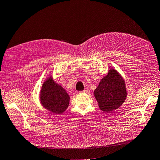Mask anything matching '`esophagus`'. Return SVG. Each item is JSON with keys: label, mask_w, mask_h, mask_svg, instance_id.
<instances>
[{"label": "esophagus", "mask_w": 160, "mask_h": 160, "mask_svg": "<svg viewBox=\"0 0 160 160\" xmlns=\"http://www.w3.org/2000/svg\"><path fill=\"white\" fill-rule=\"evenodd\" d=\"M81 93H89V91L88 90H83L80 92Z\"/></svg>", "instance_id": "obj_1"}]
</instances>
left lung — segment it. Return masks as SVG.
<instances>
[{"mask_svg": "<svg viewBox=\"0 0 160 160\" xmlns=\"http://www.w3.org/2000/svg\"><path fill=\"white\" fill-rule=\"evenodd\" d=\"M94 95L102 111L110 112L118 109L126 99L124 80L115 70H109L94 91Z\"/></svg>", "mask_w": 160, "mask_h": 160, "instance_id": "1", "label": "left lung"}]
</instances>
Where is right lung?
Returning a JSON list of instances; mask_svg holds the SVG:
<instances>
[{
  "mask_svg": "<svg viewBox=\"0 0 160 160\" xmlns=\"http://www.w3.org/2000/svg\"><path fill=\"white\" fill-rule=\"evenodd\" d=\"M40 99L43 107L57 114L65 111L69 103V96L66 91L51 78L43 83Z\"/></svg>",
  "mask_w": 160,
  "mask_h": 160,
  "instance_id": "right-lung-1",
  "label": "right lung"
}]
</instances>
